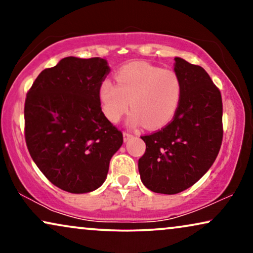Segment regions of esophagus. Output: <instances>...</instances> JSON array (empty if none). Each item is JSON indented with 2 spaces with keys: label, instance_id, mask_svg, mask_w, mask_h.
Listing matches in <instances>:
<instances>
[{
  "label": "esophagus",
  "instance_id": "1",
  "mask_svg": "<svg viewBox=\"0 0 253 253\" xmlns=\"http://www.w3.org/2000/svg\"><path fill=\"white\" fill-rule=\"evenodd\" d=\"M131 137H132V134L129 133V132H126V131H124V132H123V139H124V141H127Z\"/></svg>",
  "mask_w": 253,
  "mask_h": 253
}]
</instances>
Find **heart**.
<instances>
[{
  "label": "heart",
  "mask_w": 253,
  "mask_h": 253,
  "mask_svg": "<svg viewBox=\"0 0 253 253\" xmlns=\"http://www.w3.org/2000/svg\"><path fill=\"white\" fill-rule=\"evenodd\" d=\"M116 83L105 79L99 98L107 119L119 122L129 110L130 126L159 129L172 120L182 99L183 84L177 72L147 62H131L116 72Z\"/></svg>",
  "instance_id": "heart-1"
}]
</instances>
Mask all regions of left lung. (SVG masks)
<instances>
[{
	"label": "left lung",
	"instance_id": "obj_1",
	"mask_svg": "<svg viewBox=\"0 0 253 253\" xmlns=\"http://www.w3.org/2000/svg\"><path fill=\"white\" fill-rule=\"evenodd\" d=\"M182 79L179 107L167 126L141 136L146 151L138 161L143 184L165 195L182 192L205 175L222 144V98L199 65L175 57Z\"/></svg>",
	"mask_w": 253,
	"mask_h": 253
}]
</instances>
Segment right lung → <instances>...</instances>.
<instances>
[{
  "mask_svg": "<svg viewBox=\"0 0 253 253\" xmlns=\"http://www.w3.org/2000/svg\"><path fill=\"white\" fill-rule=\"evenodd\" d=\"M110 69L100 57H64L40 72L26 94L25 140L38 168L71 193L98 189L123 134L101 110L99 86Z\"/></svg>",
  "mask_w": 253,
  "mask_h": 253,
  "instance_id": "add662e5",
  "label": "right lung"
}]
</instances>
